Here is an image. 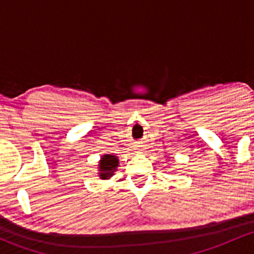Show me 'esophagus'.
I'll return each instance as SVG.
<instances>
[{"label":"esophagus","instance_id":"1","mask_svg":"<svg viewBox=\"0 0 254 254\" xmlns=\"http://www.w3.org/2000/svg\"><path fill=\"white\" fill-rule=\"evenodd\" d=\"M139 149H140V148H139Z\"/></svg>","mask_w":254,"mask_h":254}]
</instances>
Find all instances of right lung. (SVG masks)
<instances>
[{
	"mask_svg": "<svg viewBox=\"0 0 254 254\" xmlns=\"http://www.w3.org/2000/svg\"><path fill=\"white\" fill-rule=\"evenodd\" d=\"M117 167H119V158L111 154H105L101 156V160L99 163V177L101 180L110 179Z\"/></svg>",
	"mask_w": 254,
	"mask_h": 254,
	"instance_id": "obj_1",
	"label": "right lung"
}]
</instances>
